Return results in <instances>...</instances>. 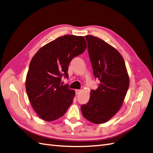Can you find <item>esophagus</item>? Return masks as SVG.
I'll list each match as a JSON object with an SVG mask.
<instances>
[{
	"mask_svg": "<svg viewBox=\"0 0 153 153\" xmlns=\"http://www.w3.org/2000/svg\"><path fill=\"white\" fill-rule=\"evenodd\" d=\"M80 91H81V90H79V89H76L75 90V93H76V94H78L80 92Z\"/></svg>",
	"mask_w": 153,
	"mask_h": 153,
	"instance_id": "obj_1",
	"label": "esophagus"
}]
</instances>
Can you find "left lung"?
<instances>
[{
	"label": "left lung",
	"instance_id": "obj_1",
	"mask_svg": "<svg viewBox=\"0 0 153 153\" xmlns=\"http://www.w3.org/2000/svg\"><path fill=\"white\" fill-rule=\"evenodd\" d=\"M95 78L100 80L91 91L89 101L81 106L83 116L94 124L107 122L122 106L129 84L125 62L118 51L105 41L85 36Z\"/></svg>",
	"mask_w": 153,
	"mask_h": 153
}]
</instances>
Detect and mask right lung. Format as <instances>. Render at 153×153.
Listing matches in <instances>:
<instances>
[{
	"label": "right lung",
	"mask_w": 153,
	"mask_h": 153,
	"mask_svg": "<svg viewBox=\"0 0 153 153\" xmlns=\"http://www.w3.org/2000/svg\"><path fill=\"white\" fill-rule=\"evenodd\" d=\"M87 48L83 36L65 35L41 47L32 57L25 80L30 103L39 117L55 121L64 115L75 96L74 90L61 85L68 77L69 62Z\"/></svg>",
	"instance_id": "right-lung-1"
}]
</instances>
